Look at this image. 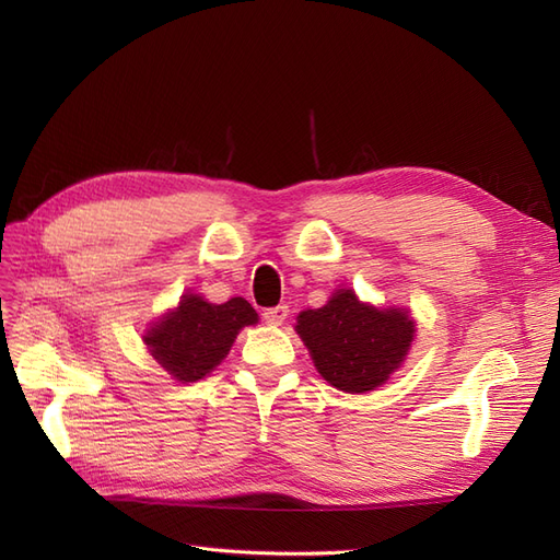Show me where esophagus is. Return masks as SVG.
Wrapping results in <instances>:
<instances>
[{
	"mask_svg": "<svg viewBox=\"0 0 560 560\" xmlns=\"http://www.w3.org/2000/svg\"><path fill=\"white\" fill-rule=\"evenodd\" d=\"M287 315H290V306H276V308L264 311L266 325H273V327H280L282 322L287 319Z\"/></svg>",
	"mask_w": 560,
	"mask_h": 560,
	"instance_id": "obj_1",
	"label": "esophagus"
}]
</instances>
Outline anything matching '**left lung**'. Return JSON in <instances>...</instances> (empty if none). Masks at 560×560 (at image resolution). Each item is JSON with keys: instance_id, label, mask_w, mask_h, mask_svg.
<instances>
[{"instance_id": "1", "label": "left lung", "mask_w": 560, "mask_h": 560, "mask_svg": "<svg viewBox=\"0 0 560 560\" xmlns=\"http://www.w3.org/2000/svg\"><path fill=\"white\" fill-rule=\"evenodd\" d=\"M294 329L322 378L343 393L364 395L404 364L416 319L409 308L371 306L343 287L322 308L301 311Z\"/></svg>"}]
</instances>
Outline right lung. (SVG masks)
<instances>
[{"label": "right lung", "mask_w": 560, "mask_h": 560, "mask_svg": "<svg viewBox=\"0 0 560 560\" xmlns=\"http://www.w3.org/2000/svg\"><path fill=\"white\" fill-rule=\"evenodd\" d=\"M257 322V311L243 296L210 303L206 296L186 292L175 308L151 322L142 341L167 376L189 385L222 364L235 336Z\"/></svg>", "instance_id": "1"}]
</instances>
